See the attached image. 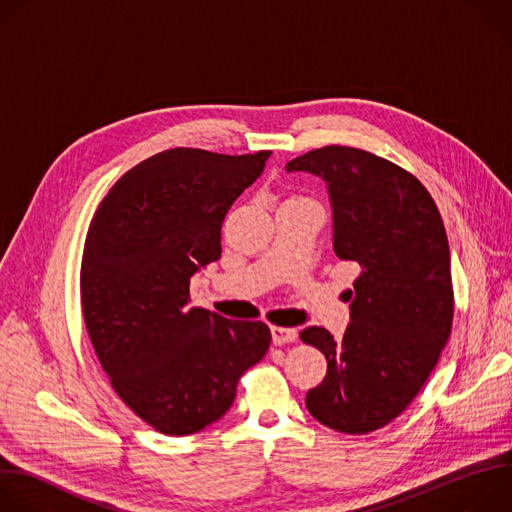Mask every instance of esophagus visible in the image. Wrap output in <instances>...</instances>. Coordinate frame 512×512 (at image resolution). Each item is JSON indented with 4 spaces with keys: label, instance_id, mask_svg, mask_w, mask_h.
<instances>
[{
    "label": "esophagus",
    "instance_id": "esophagus-1",
    "mask_svg": "<svg viewBox=\"0 0 512 512\" xmlns=\"http://www.w3.org/2000/svg\"><path fill=\"white\" fill-rule=\"evenodd\" d=\"M271 338H273V344H275V346H281V344L294 342V340L298 338V332H296V328L273 326V328H271Z\"/></svg>",
    "mask_w": 512,
    "mask_h": 512
}]
</instances>
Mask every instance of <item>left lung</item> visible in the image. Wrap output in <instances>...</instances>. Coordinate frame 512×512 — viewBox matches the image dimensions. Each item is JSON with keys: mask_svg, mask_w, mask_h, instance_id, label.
Masks as SVG:
<instances>
[{"mask_svg": "<svg viewBox=\"0 0 512 512\" xmlns=\"http://www.w3.org/2000/svg\"><path fill=\"white\" fill-rule=\"evenodd\" d=\"M285 170L326 182L334 253L360 265L342 340L320 326L300 332L328 360L306 407L342 433L381 429L421 391L452 332L450 245L440 210L413 174L348 145L312 150Z\"/></svg>", "mask_w": 512, "mask_h": 512, "instance_id": "left-lung-1", "label": "left lung"}]
</instances>
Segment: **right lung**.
Wrapping results in <instances>:
<instances>
[{"instance_id": "add662e5", "label": "right lung", "mask_w": 512, "mask_h": 512, "mask_svg": "<svg viewBox=\"0 0 512 512\" xmlns=\"http://www.w3.org/2000/svg\"><path fill=\"white\" fill-rule=\"evenodd\" d=\"M269 156L166 150L125 172L91 221L87 332L115 393L160 433L190 435L221 419L269 348L267 324L190 306V277L221 257L225 216Z\"/></svg>"}]
</instances>
